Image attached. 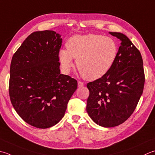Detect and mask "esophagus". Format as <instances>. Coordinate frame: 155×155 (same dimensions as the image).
Masks as SVG:
<instances>
[{"instance_id":"34e87169","label":"esophagus","mask_w":155,"mask_h":155,"mask_svg":"<svg viewBox=\"0 0 155 155\" xmlns=\"http://www.w3.org/2000/svg\"><path fill=\"white\" fill-rule=\"evenodd\" d=\"M84 85V83L81 81H78V87H83Z\"/></svg>"}]
</instances>
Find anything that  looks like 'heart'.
<instances>
[{
	"label": "heart",
	"instance_id": "heart-1",
	"mask_svg": "<svg viewBox=\"0 0 155 155\" xmlns=\"http://www.w3.org/2000/svg\"><path fill=\"white\" fill-rule=\"evenodd\" d=\"M66 50L59 52L60 61L65 71L73 66V58L81 75L87 80L102 77L110 71L118 52L116 41L99 34L72 36L66 42Z\"/></svg>",
	"mask_w": 155,
	"mask_h": 155
}]
</instances>
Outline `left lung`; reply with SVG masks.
<instances>
[{"mask_svg": "<svg viewBox=\"0 0 155 155\" xmlns=\"http://www.w3.org/2000/svg\"><path fill=\"white\" fill-rule=\"evenodd\" d=\"M122 41L113 66L87 83V111L98 125L119 126L131 116L143 92L145 76L141 54L123 33L110 32Z\"/></svg>", "mask_w": 155, "mask_h": 155, "instance_id": "left-lung-1", "label": "left lung"}]
</instances>
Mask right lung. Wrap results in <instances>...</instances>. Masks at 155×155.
Instances as JSON below:
<instances>
[{"instance_id": "right-lung-1", "label": "right lung", "mask_w": 155, "mask_h": 155, "mask_svg": "<svg viewBox=\"0 0 155 155\" xmlns=\"http://www.w3.org/2000/svg\"><path fill=\"white\" fill-rule=\"evenodd\" d=\"M61 35L45 30L32 33L12 58L8 91L15 111L29 125L48 128L64 116L77 81L60 74Z\"/></svg>"}]
</instances>
